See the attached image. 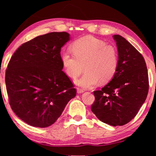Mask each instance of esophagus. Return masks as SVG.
I'll list each match as a JSON object with an SVG mask.
<instances>
[{"mask_svg": "<svg viewBox=\"0 0 156 156\" xmlns=\"http://www.w3.org/2000/svg\"><path fill=\"white\" fill-rule=\"evenodd\" d=\"M84 92V90H83V89H81V88H77V92L78 94H81V93H83V92Z\"/></svg>", "mask_w": 156, "mask_h": 156, "instance_id": "esophagus-1", "label": "esophagus"}]
</instances>
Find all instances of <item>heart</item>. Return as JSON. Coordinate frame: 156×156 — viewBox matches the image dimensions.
Segmentation results:
<instances>
[{
	"label": "heart",
	"mask_w": 156,
	"mask_h": 156,
	"mask_svg": "<svg viewBox=\"0 0 156 156\" xmlns=\"http://www.w3.org/2000/svg\"><path fill=\"white\" fill-rule=\"evenodd\" d=\"M73 54L65 52L62 62L66 74L76 78L84 68L85 74L75 80V84L83 88H92L99 82L107 83L117 72L119 55L115 46L103 41L87 36L71 45Z\"/></svg>",
	"instance_id": "heart-1"
}]
</instances>
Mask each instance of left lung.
<instances>
[{
	"label": "left lung",
	"mask_w": 156,
	"mask_h": 156,
	"mask_svg": "<svg viewBox=\"0 0 156 156\" xmlns=\"http://www.w3.org/2000/svg\"><path fill=\"white\" fill-rule=\"evenodd\" d=\"M119 55L117 72L101 90L94 91L91 111L102 122L121 126L140 111L149 90L147 69L143 56L127 40L114 35Z\"/></svg>",
	"instance_id": "left-lung-1"
}]
</instances>
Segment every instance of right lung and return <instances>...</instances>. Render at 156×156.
I'll return each mask as SVG.
<instances>
[{
	"instance_id": "1",
	"label": "right lung",
	"mask_w": 156,
	"mask_h": 156,
	"mask_svg": "<svg viewBox=\"0 0 156 156\" xmlns=\"http://www.w3.org/2000/svg\"><path fill=\"white\" fill-rule=\"evenodd\" d=\"M70 37L66 32L39 35L22 44L12 55L5 74L12 110L28 125L54 124L76 94L62 71L61 48Z\"/></svg>"
}]
</instances>
